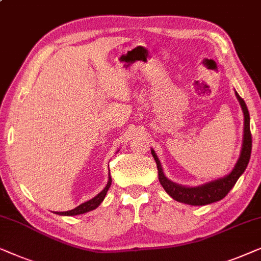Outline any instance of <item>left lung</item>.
I'll use <instances>...</instances> for the list:
<instances>
[{"label": "left lung", "mask_w": 261, "mask_h": 261, "mask_svg": "<svg viewBox=\"0 0 261 261\" xmlns=\"http://www.w3.org/2000/svg\"><path fill=\"white\" fill-rule=\"evenodd\" d=\"M236 97L238 100H239L242 113H244V137H242L240 156L237 161L236 166H234L229 174L223 176V177L213 179V181L205 182L203 185L195 187H187L178 185V183L170 181V179L164 175L162 164H161L155 150L151 148L152 157L153 160L156 161L157 170H159L160 183L162 185L168 195L171 196L174 200L190 205H205L216 202V201L222 200L223 197L229 193V190L233 188L240 176L244 174L246 168H247L249 159H251L252 136L251 130H249V113L247 106H246L244 99L238 94L237 91Z\"/></svg>", "instance_id": "1"}]
</instances>
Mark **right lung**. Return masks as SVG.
Segmentation results:
<instances>
[{
    "mask_svg": "<svg viewBox=\"0 0 261 261\" xmlns=\"http://www.w3.org/2000/svg\"><path fill=\"white\" fill-rule=\"evenodd\" d=\"M111 182H112V178H111V175L109 174V181H108V185L104 189L101 190L100 193L98 194V195H95L93 199H91L89 201H86V202H84L82 204H79L78 207L71 209V211H67V212H56V214L58 215H64V216H74V215H80V214H85L87 212H91L95 209L97 207L100 205V203L104 201L105 196H106V193H108V190L110 187H111Z\"/></svg>",
    "mask_w": 261,
    "mask_h": 261,
    "instance_id": "obj_1",
    "label": "right lung"
}]
</instances>
